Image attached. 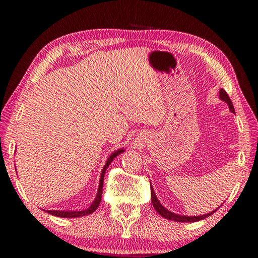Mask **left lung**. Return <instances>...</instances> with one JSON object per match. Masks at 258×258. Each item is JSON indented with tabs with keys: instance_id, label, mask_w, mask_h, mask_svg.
I'll return each mask as SVG.
<instances>
[{
	"instance_id": "obj_1",
	"label": "left lung",
	"mask_w": 258,
	"mask_h": 258,
	"mask_svg": "<svg viewBox=\"0 0 258 258\" xmlns=\"http://www.w3.org/2000/svg\"><path fill=\"white\" fill-rule=\"evenodd\" d=\"M220 98L222 101H224L225 103L229 105V109H230V111L235 112V109H234V105H232V102L230 100V97L228 96L227 91L224 89H221L220 90ZM150 190H151V203H153V207L155 208V210L157 211L158 214L161 215L162 217L167 218V220H170V221H176V222H197V221H201V220H204V218L209 217L210 215H213L215 211H211V213L207 214V215H202V216H184V215H177V214H174L171 213V211H169L167 208H164L162 204L160 203V201L157 200L156 195H155V191H154V188L151 186L150 184Z\"/></svg>"
}]
</instances>
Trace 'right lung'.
<instances>
[{
    "instance_id": "add662e5",
    "label": "right lung",
    "mask_w": 258,
    "mask_h": 258,
    "mask_svg": "<svg viewBox=\"0 0 258 258\" xmlns=\"http://www.w3.org/2000/svg\"><path fill=\"white\" fill-rule=\"evenodd\" d=\"M123 149H118L117 151H115V153H112L110 156H109L107 163L102 169V174H101V178H100V185H98V190H97V195L95 197L94 202L91 203V206L88 208L86 210H80V211H62V210H47L48 214L50 215H54V216H57V217H66V218H73V217H81V216H86V215H89V214H93L95 210L97 209L98 206H100V202H101V199H102V189H103V181H104V174H105V170H107V168L109 167V164L111 163L112 161H114V158L117 156V155L122 154L123 153Z\"/></svg>"
}]
</instances>
